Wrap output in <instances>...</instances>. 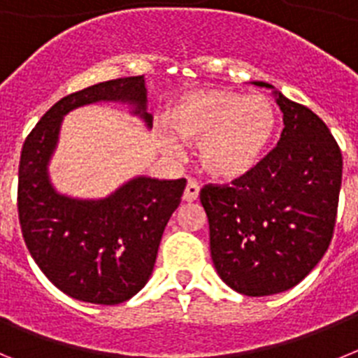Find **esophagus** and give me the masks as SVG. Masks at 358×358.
Returning a JSON list of instances; mask_svg holds the SVG:
<instances>
[{
	"label": "esophagus",
	"instance_id": "esophagus-1",
	"mask_svg": "<svg viewBox=\"0 0 358 358\" xmlns=\"http://www.w3.org/2000/svg\"><path fill=\"white\" fill-rule=\"evenodd\" d=\"M199 192H201V186H199V182L194 181V179H189V181L186 182L185 194H182V201H186V202L197 201Z\"/></svg>",
	"mask_w": 358,
	"mask_h": 358
}]
</instances>
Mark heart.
<instances>
[{"label":"heart","mask_w":358,"mask_h":358,"mask_svg":"<svg viewBox=\"0 0 358 358\" xmlns=\"http://www.w3.org/2000/svg\"><path fill=\"white\" fill-rule=\"evenodd\" d=\"M169 127L177 140L197 145L201 169L217 181L249 176L267 156L280 127L273 100L236 91L201 90L186 93L169 109ZM166 150L176 152L170 136Z\"/></svg>","instance_id":"obj_1"}]
</instances>
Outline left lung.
Instances as JSON below:
<instances>
[{"instance_id":"left-lung-1","label":"left lung","mask_w":358,"mask_h":358,"mask_svg":"<svg viewBox=\"0 0 358 358\" xmlns=\"http://www.w3.org/2000/svg\"><path fill=\"white\" fill-rule=\"evenodd\" d=\"M278 106L285 127L264 161L231 185L201 189L218 276L251 297L292 289L319 264L343 182V154L327 123L281 94Z\"/></svg>"}]
</instances>
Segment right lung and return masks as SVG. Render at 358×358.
<instances>
[{
	"label": "right lung",
	"instance_id": "obj_1",
	"mask_svg": "<svg viewBox=\"0 0 358 358\" xmlns=\"http://www.w3.org/2000/svg\"><path fill=\"white\" fill-rule=\"evenodd\" d=\"M145 98L143 75L68 94L31 129L21 150L17 213L24 243L44 276L78 301L118 305L143 289L186 179L138 177L103 201H75L55 194L46 164L66 113L100 100H129L150 123Z\"/></svg>",
	"mask_w": 358,
	"mask_h": 358
}]
</instances>
